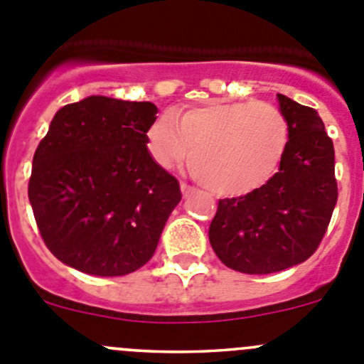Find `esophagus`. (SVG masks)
<instances>
[{
    "label": "esophagus",
    "instance_id": "esophagus-1",
    "mask_svg": "<svg viewBox=\"0 0 364 364\" xmlns=\"http://www.w3.org/2000/svg\"><path fill=\"white\" fill-rule=\"evenodd\" d=\"M181 192H183V196L188 197L193 193V188L190 185H186V183H181Z\"/></svg>",
    "mask_w": 364,
    "mask_h": 364
}]
</instances>
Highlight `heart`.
Returning a JSON list of instances; mask_svg holds the SVG:
<instances>
[{
  "mask_svg": "<svg viewBox=\"0 0 364 364\" xmlns=\"http://www.w3.org/2000/svg\"><path fill=\"white\" fill-rule=\"evenodd\" d=\"M149 151L161 167L190 157L197 181L210 192L238 197L261 188L279 167L290 126L263 101H210L164 115L151 126Z\"/></svg>",
  "mask_w": 364,
  "mask_h": 364,
  "instance_id": "b5f03b06",
  "label": "heart"
}]
</instances>
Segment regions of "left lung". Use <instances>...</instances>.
<instances>
[{"instance_id":"1","label":"left lung","mask_w":364,"mask_h":364,"mask_svg":"<svg viewBox=\"0 0 364 364\" xmlns=\"http://www.w3.org/2000/svg\"><path fill=\"white\" fill-rule=\"evenodd\" d=\"M290 126L279 171L261 188L218 200L210 243L225 267L274 274L308 259L338 200L334 146L318 112L277 94Z\"/></svg>"}]
</instances>
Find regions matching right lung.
Here are the masks:
<instances>
[{
    "label": "right lung",
    "instance_id": "1",
    "mask_svg": "<svg viewBox=\"0 0 364 364\" xmlns=\"http://www.w3.org/2000/svg\"><path fill=\"white\" fill-rule=\"evenodd\" d=\"M158 108L90 96L56 112L33 154L28 197L46 247L92 276H126L153 257L181 200L147 151Z\"/></svg>",
    "mask_w": 364,
    "mask_h": 364
}]
</instances>
